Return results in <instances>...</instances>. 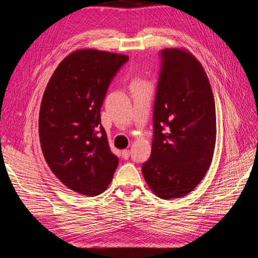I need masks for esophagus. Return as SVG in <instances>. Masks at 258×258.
I'll list each match as a JSON object with an SVG mask.
<instances>
[{"instance_id": "34e87169", "label": "esophagus", "mask_w": 258, "mask_h": 258, "mask_svg": "<svg viewBox=\"0 0 258 258\" xmlns=\"http://www.w3.org/2000/svg\"><path fill=\"white\" fill-rule=\"evenodd\" d=\"M121 156H122L123 159H128L130 157V151L129 150H123L121 152Z\"/></svg>"}]
</instances>
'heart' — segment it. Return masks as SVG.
<instances>
[{
	"label": "heart",
	"instance_id": "b5f03b06",
	"mask_svg": "<svg viewBox=\"0 0 258 258\" xmlns=\"http://www.w3.org/2000/svg\"><path fill=\"white\" fill-rule=\"evenodd\" d=\"M135 84H144V82L142 80H138Z\"/></svg>",
	"mask_w": 258,
	"mask_h": 258
}]
</instances>
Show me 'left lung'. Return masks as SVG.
Returning <instances> with one entry per match:
<instances>
[{
	"label": "left lung",
	"mask_w": 258,
	"mask_h": 258,
	"mask_svg": "<svg viewBox=\"0 0 258 258\" xmlns=\"http://www.w3.org/2000/svg\"><path fill=\"white\" fill-rule=\"evenodd\" d=\"M160 56L152 155L142 173L156 196L169 200L184 197L206 175L215 148L216 114L196 57L181 48L163 49Z\"/></svg>",
	"instance_id": "left-lung-1"
}]
</instances>
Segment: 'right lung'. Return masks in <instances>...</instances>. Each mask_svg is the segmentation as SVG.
I'll list each match as a JSON object with an SVG mask.
<instances>
[{
    "instance_id": "add662e5",
    "label": "right lung",
    "mask_w": 258,
    "mask_h": 258,
    "mask_svg": "<svg viewBox=\"0 0 258 258\" xmlns=\"http://www.w3.org/2000/svg\"><path fill=\"white\" fill-rule=\"evenodd\" d=\"M128 59L98 49L75 50L60 62L44 91L38 117L44 158L62 184L85 196L103 192L118 166L100 110Z\"/></svg>"
}]
</instances>
